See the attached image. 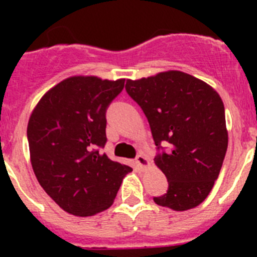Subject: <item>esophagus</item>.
Instances as JSON below:
<instances>
[{
  "mask_svg": "<svg viewBox=\"0 0 257 257\" xmlns=\"http://www.w3.org/2000/svg\"><path fill=\"white\" fill-rule=\"evenodd\" d=\"M124 94V92H123ZM135 160L138 161V163H140V165H142V162H143V160H144V157L142 156V154H136V157H135Z\"/></svg>",
  "mask_w": 257,
  "mask_h": 257,
  "instance_id": "34e87169",
  "label": "esophagus"
}]
</instances>
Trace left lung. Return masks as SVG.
Instances as JSON below:
<instances>
[{"label":"left lung","mask_w":257,"mask_h":257,"mask_svg":"<svg viewBox=\"0 0 257 257\" xmlns=\"http://www.w3.org/2000/svg\"><path fill=\"white\" fill-rule=\"evenodd\" d=\"M124 81L70 77L42 96L27 128L31 163L45 192L65 212L94 216L114 202L130 166L110 160L105 112Z\"/></svg>","instance_id":"1"}]
</instances>
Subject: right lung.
<instances>
[{
    "instance_id": "obj_1",
    "label": "right lung",
    "mask_w": 257,
    "mask_h": 257,
    "mask_svg": "<svg viewBox=\"0 0 257 257\" xmlns=\"http://www.w3.org/2000/svg\"><path fill=\"white\" fill-rule=\"evenodd\" d=\"M126 91L148 118L158 149L154 163L169 183L167 193L154 202L175 211L201 205L228 148L221 97L207 83L179 70L131 81Z\"/></svg>"
}]
</instances>
